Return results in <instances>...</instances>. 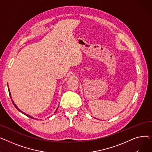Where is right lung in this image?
<instances>
[{"instance_id": "right-lung-1", "label": "right lung", "mask_w": 152, "mask_h": 152, "mask_svg": "<svg viewBox=\"0 0 152 152\" xmlns=\"http://www.w3.org/2000/svg\"><path fill=\"white\" fill-rule=\"evenodd\" d=\"M8 85V84H7ZM8 89H9V95H10V98H11V99H12V96H11V94H10V90H9V88H8ZM12 103H13V105L15 106V107L16 108H17L19 111H20V112H21V113H22L23 114H24V115H25L26 116H27L28 117H29V118H32V119H35L34 118H33V116H30V115H27V114H26L25 113H24L23 112V111H21L18 108V107L17 106V105H16V104H15V103H14V102L13 101V100H12ZM59 106V105H58ZM58 108H57V110H56V111H55V113H56V111H57V110H58Z\"/></svg>"}]
</instances>
